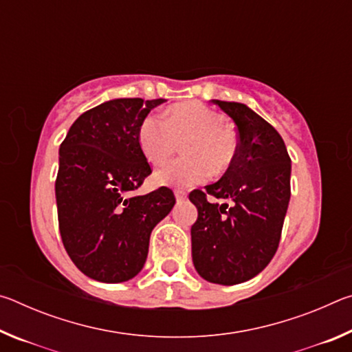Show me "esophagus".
Listing matches in <instances>:
<instances>
[{
	"label": "esophagus",
	"instance_id": "34e87169",
	"mask_svg": "<svg viewBox=\"0 0 352 352\" xmlns=\"http://www.w3.org/2000/svg\"><path fill=\"white\" fill-rule=\"evenodd\" d=\"M175 199H177V201H183L184 199H186V194H184L183 190H175Z\"/></svg>",
	"mask_w": 352,
	"mask_h": 352
}]
</instances>
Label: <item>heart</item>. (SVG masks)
<instances>
[{
	"label": "heart",
	"instance_id": "b5f03b06",
	"mask_svg": "<svg viewBox=\"0 0 352 352\" xmlns=\"http://www.w3.org/2000/svg\"><path fill=\"white\" fill-rule=\"evenodd\" d=\"M188 158L166 164L155 174L160 186H194L230 168L237 153L236 135L225 127L222 113L200 102H183L169 109L168 118L151 113L138 129V144L148 163L163 164L178 142Z\"/></svg>",
	"mask_w": 352,
	"mask_h": 352
}]
</instances>
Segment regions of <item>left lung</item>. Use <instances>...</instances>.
I'll return each instance as SVG.
<instances>
[{"label":"left lung","instance_id":"obj_1","mask_svg":"<svg viewBox=\"0 0 352 352\" xmlns=\"http://www.w3.org/2000/svg\"><path fill=\"white\" fill-rule=\"evenodd\" d=\"M233 119L239 142L233 163L219 182L192 190L199 216L190 226L192 262L206 281L245 283L276 253L290 200V157L275 127L241 102L212 99ZM225 198L232 206L207 200Z\"/></svg>","mask_w":352,"mask_h":352}]
</instances>
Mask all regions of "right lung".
<instances>
[{"instance_id":"add662e5","label":"right lung","mask_w":352,"mask_h":352,"mask_svg":"<svg viewBox=\"0 0 352 352\" xmlns=\"http://www.w3.org/2000/svg\"><path fill=\"white\" fill-rule=\"evenodd\" d=\"M164 99L121 98L76 119L58 151L56 200L65 250L83 275L124 283L138 275L148 239L175 205L160 188L133 195L151 166L138 144V129Z\"/></svg>"}]
</instances>
